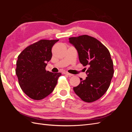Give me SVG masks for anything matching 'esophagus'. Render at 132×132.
Listing matches in <instances>:
<instances>
[{"label": "esophagus", "instance_id": "esophagus-1", "mask_svg": "<svg viewBox=\"0 0 132 132\" xmlns=\"http://www.w3.org/2000/svg\"><path fill=\"white\" fill-rule=\"evenodd\" d=\"M63 74H65V75H69V76H73V74H70V73H69L68 72H67V71H63Z\"/></svg>", "mask_w": 132, "mask_h": 132}]
</instances>
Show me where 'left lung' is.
Here are the masks:
<instances>
[{
  "label": "left lung",
  "mask_w": 132,
  "mask_h": 132,
  "mask_svg": "<svg viewBox=\"0 0 132 132\" xmlns=\"http://www.w3.org/2000/svg\"><path fill=\"white\" fill-rule=\"evenodd\" d=\"M77 49L79 61L88 66L85 80L73 89L82 101L93 102L101 98L109 89L114 73L113 63L109 51L96 38L82 35L69 38Z\"/></svg>",
  "instance_id": "obj_1"
}]
</instances>
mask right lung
Returning a JSON list of instances; mask_svg holds the SVG:
<instances>
[{
	"mask_svg": "<svg viewBox=\"0 0 132 132\" xmlns=\"http://www.w3.org/2000/svg\"><path fill=\"white\" fill-rule=\"evenodd\" d=\"M59 39H41L27 46L19 55L16 74L21 89L30 98L40 100L54 89L61 73L46 70L52 58V48Z\"/></svg>",
	"mask_w": 132,
	"mask_h": 132,
	"instance_id": "obj_1",
	"label": "right lung"
}]
</instances>
